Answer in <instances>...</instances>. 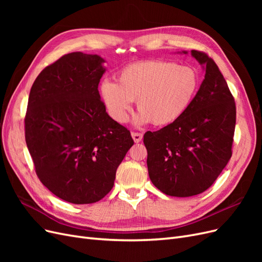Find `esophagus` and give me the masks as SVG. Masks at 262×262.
<instances>
[{
    "instance_id": "esophagus-1",
    "label": "esophagus",
    "mask_w": 262,
    "mask_h": 262,
    "mask_svg": "<svg viewBox=\"0 0 262 262\" xmlns=\"http://www.w3.org/2000/svg\"><path fill=\"white\" fill-rule=\"evenodd\" d=\"M131 136H132V139H133L134 142H136V143H139V142L142 141V138H143V134L138 133V132H132Z\"/></svg>"
}]
</instances>
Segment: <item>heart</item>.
<instances>
[{"label":"heart","instance_id":"heart-1","mask_svg":"<svg viewBox=\"0 0 262 262\" xmlns=\"http://www.w3.org/2000/svg\"><path fill=\"white\" fill-rule=\"evenodd\" d=\"M199 76L194 69L160 60L140 61L124 67L117 83L104 81L100 97L109 116L118 123L129 119L133 100L139 113L136 125L152 121L154 125H168L186 113L194 97Z\"/></svg>","mask_w":262,"mask_h":262}]
</instances>
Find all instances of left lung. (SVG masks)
Here are the masks:
<instances>
[{
  "label": "left lung",
  "instance_id": "left-lung-1",
  "mask_svg": "<svg viewBox=\"0 0 262 262\" xmlns=\"http://www.w3.org/2000/svg\"><path fill=\"white\" fill-rule=\"evenodd\" d=\"M191 55L204 71L199 91L177 121L143 139L150 181L178 198L202 193L216 180L231 160L236 123L235 101L219 67L203 52Z\"/></svg>",
  "mask_w": 262,
  "mask_h": 262
}]
</instances>
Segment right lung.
<instances>
[{
    "mask_svg": "<svg viewBox=\"0 0 262 262\" xmlns=\"http://www.w3.org/2000/svg\"><path fill=\"white\" fill-rule=\"evenodd\" d=\"M105 62L98 54L63 55L41 71L29 94L25 138L37 176L70 203L101 200L134 143L100 100Z\"/></svg>",
    "mask_w": 262,
    "mask_h": 262,
    "instance_id": "add662e5",
    "label": "right lung"
}]
</instances>
